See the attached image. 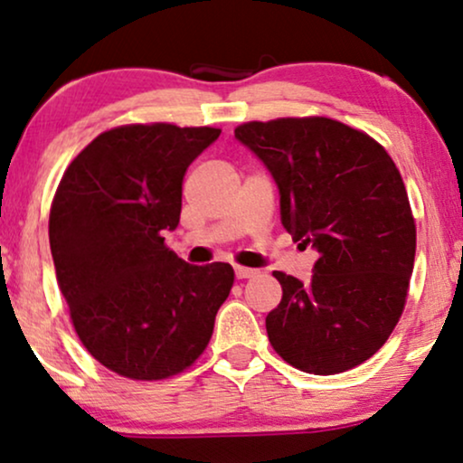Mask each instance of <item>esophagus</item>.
<instances>
[{"label":"esophagus","instance_id":"1","mask_svg":"<svg viewBox=\"0 0 463 463\" xmlns=\"http://www.w3.org/2000/svg\"><path fill=\"white\" fill-rule=\"evenodd\" d=\"M235 275H237V279H250V277L258 275V270L248 269V267H235Z\"/></svg>","mask_w":463,"mask_h":463}]
</instances>
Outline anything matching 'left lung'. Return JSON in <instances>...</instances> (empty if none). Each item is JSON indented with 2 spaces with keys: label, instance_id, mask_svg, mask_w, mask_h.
<instances>
[{
  "label": "left lung",
  "instance_id": "obj_1",
  "mask_svg": "<svg viewBox=\"0 0 463 463\" xmlns=\"http://www.w3.org/2000/svg\"><path fill=\"white\" fill-rule=\"evenodd\" d=\"M235 137L275 177L286 231L317 251L307 283L273 273L283 294L267 316L270 345L303 373L360 366L409 294L417 228L402 175L371 135L326 116L243 122Z\"/></svg>",
  "mask_w": 463,
  "mask_h": 463
}]
</instances>
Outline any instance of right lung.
Returning <instances> with one entry per match:
<instances>
[{"label": "right lung", "mask_w": 463, "mask_h": 463, "mask_svg": "<svg viewBox=\"0 0 463 463\" xmlns=\"http://www.w3.org/2000/svg\"><path fill=\"white\" fill-rule=\"evenodd\" d=\"M220 133L114 127L71 160L54 193L48 237L71 324L120 377L163 381L193 366L235 283L231 264L193 267L163 237L180 224L188 165Z\"/></svg>", "instance_id": "obj_1"}]
</instances>
